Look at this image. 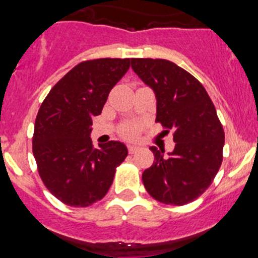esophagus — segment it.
<instances>
[{"label":"esophagus","instance_id":"obj_1","mask_svg":"<svg viewBox=\"0 0 258 258\" xmlns=\"http://www.w3.org/2000/svg\"><path fill=\"white\" fill-rule=\"evenodd\" d=\"M138 150H140V147H138V146H134V145L127 146V151H129V154H136Z\"/></svg>","mask_w":258,"mask_h":258}]
</instances>
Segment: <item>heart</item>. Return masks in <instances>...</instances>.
Here are the masks:
<instances>
[{"label": "heart", "instance_id": "b5f03b06", "mask_svg": "<svg viewBox=\"0 0 258 258\" xmlns=\"http://www.w3.org/2000/svg\"><path fill=\"white\" fill-rule=\"evenodd\" d=\"M138 125L134 124V122H127V124L122 125L121 127H120V134H121L124 138H134V137L137 136V133H138Z\"/></svg>", "mask_w": 258, "mask_h": 258}]
</instances>
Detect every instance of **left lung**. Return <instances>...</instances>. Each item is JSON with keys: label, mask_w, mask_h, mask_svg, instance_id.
<instances>
[{"label": "left lung", "mask_w": 258, "mask_h": 258, "mask_svg": "<svg viewBox=\"0 0 258 258\" xmlns=\"http://www.w3.org/2000/svg\"><path fill=\"white\" fill-rule=\"evenodd\" d=\"M132 68L156 95V122L173 131L174 150L164 157L151 147L155 161L142 174L157 202L184 206L211 186L222 164L225 132L204 86L166 59L133 58Z\"/></svg>", "instance_id": "obj_1"}]
</instances>
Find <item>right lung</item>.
<instances>
[{"label": "right lung", "mask_w": 258, "mask_h": 258, "mask_svg": "<svg viewBox=\"0 0 258 258\" xmlns=\"http://www.w3.org/2000/svg\"><path fill=\"white\" fill-rule=\"evenodd\" d=\"M131 67V59L81 61L46 95L35 121L32 150L47 190L70 207H89L101 200L127 156L117 141L93 147L90 132L111 89Z\"/></svg>", "instance_id": "obj_1"}]
</instances>
